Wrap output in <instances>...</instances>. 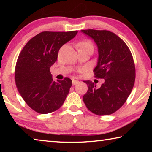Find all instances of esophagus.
Returning <instances> with one entry per match:
<instances>
[{
  "instance_id": "obj_1",
  "label": "esophagus",
  "mask_w": 152,
  "mask_h": 152,
  "mask_svg": "<svg viewBox=\"0 0 152 152\" xmlns=\"http://www.w3.org/2000/svg\"><path fill=\"white\" fill-rule=\"evenodd\" d=\"M79 82L78 80H74L73 79L72 80V84L73 85H76V84H77Z\"/></svg>"
}]
</instances>
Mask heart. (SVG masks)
Instances as JSON below:
<instances>
[{
    "mask_svg": "<svg viewBox=\"0 0 152 152\" xmlns=\"http://www.w3.org/2000/svg\"><path fill=\"white\" fill-rule=\"evenodd\" d=\"M85 45H89V46H92V44L89 42H87V41H84V42H82L78 44V46H85Z\"/></svg>",
    "mask_w": 152,
    "mask_h": 152,
    "instance_id": "obj_1",
    "label": "heart"
}]
</instances>
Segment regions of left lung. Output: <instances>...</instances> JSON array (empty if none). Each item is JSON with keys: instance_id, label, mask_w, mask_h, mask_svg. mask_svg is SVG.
<instances>
[{"instance_id": "1", "label": "left lung", "mask_w": 152, "mask_h": 152, "mask_svg": "<svg viewBox=\"0 0 152 152\" xmlns=\"http://www.w3.org/2000/svg\"><path fill=\"white\" fill-rule=\"evenodd\" d=\"M81 32L92 38L97 45L99 58L94 75L104 80L99 88L92 81H84L88 85L84 102L94 114L110 115L123 106L134 85L135 68L132 53L114 33L94 29Z\"/></svg>"}]
</instances>
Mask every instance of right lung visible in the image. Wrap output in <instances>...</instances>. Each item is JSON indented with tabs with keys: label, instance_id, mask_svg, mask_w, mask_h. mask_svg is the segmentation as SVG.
Returning a JSON list of instances; mask_svg holds the SVG:
<instances>
[{
	"label": "right lung",
	"instance_id": "1",
	"mask_svg": "<svg viewBox=\"0 0 152 152\" xmlns=\"http://www.w3.org/2000/svg\"><path fill=\"white\" fill-rule=\"evenodd\" d=\"M78 31H43L31 39L18 57L15 82L25 102L40 114L61 107L72 82L68 78L53 80L50 68L58 59L60 48L75 37Z\"/></svg>",
	"mask_w": 152,
	"mask_h": 152
}]
</instances>
